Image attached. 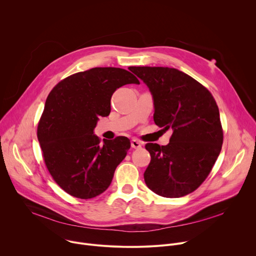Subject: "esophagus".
<instances>
[{"label": "esophagus", "instance_id": "1", "mask_svg": "<svg viewBox=\"0 0 256 256\" xmlns=\"http://www.w3.org/2000/svg\"><path fill=\"white\" fill-rule=\"evenodd\" d=\"M130 144H132V148H134V149H140V148H142V142H140V140H132V142H130Z\"/></svg>", "mask_w": 256, "mask_h": 256}]
</instances>
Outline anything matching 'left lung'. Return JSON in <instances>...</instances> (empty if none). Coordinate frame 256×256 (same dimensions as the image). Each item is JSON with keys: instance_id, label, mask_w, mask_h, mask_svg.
Segmentation results:
<instances>
[{"instance_id": "8db88e82", "label": "left lung", "mask_w": 256, "mask_h": 256, "mask_svg": "<svg viewBox=\"0 0 256 256\" xmlns=\"http://www.w3.org/2000/svg\"><path fill=\"white\" fill-rule=\"evenodd\" d=\"M154 99V122L172 130L167 146L148 142L147 186L164 198L192 194L208 176L223 144L220 112L212 93L186 72L164 66H130Z\"/></svg>"}]
</instances>
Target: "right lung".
<instances>
[{
    "label": "right lung",
    "instance_id": "add662e5",
    "mask_svg": "<svg viewBox=\"0 0 256 256\" xmlns=\"http://www.w3.org/2000/svg\"><path fill=\"white\" fill-rule=\"evenodd\" d=\"M140 84L120 68H93L58 82L48 94L38 126L46 166L58 186L70 196L89 200L110 186L130 142L93 134L99 116L110 114V99L120 87Z\"/></svg>",
    "mask_w": 256,
    "mask_h": 256
}]
</instances>
